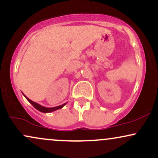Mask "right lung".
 <instances>
[{
  "mask_svg": "<svg viewBox=\"0 0 158 158\" xmlns=\"http://www.w3.org/2000/svg\"><path fill=\"white\" fill-rule=\"evenodd\" d=\"M23 95L25 97H26V99H27V100H28L29 102L31 103V104L32 105V106H33L34 108H35V109H37L38 110H39V111H41V112H43V113H50V112L54 111V110L60 109V108H63V107H64L65 105H66V103H64V104L61 105V106L53 107V108H47V107H44V106H41V105L38 104V103L33 102V101H32L31 99H30L29 98H27L23 94Z\"/></svg>",
  "mask_w": 158,
  "mask_h": 158,
  "instance_id": "right-lung-1",
  "label": "right lung"
}]
</instances>
